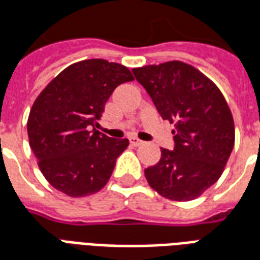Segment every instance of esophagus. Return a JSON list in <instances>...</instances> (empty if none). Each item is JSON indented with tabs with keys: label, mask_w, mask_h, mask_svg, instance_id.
Returning <instances> with one entry per match:
<instances>
[{
	"label": "esophagus",
	"mask_w": 260,
	"mask_h": 260,
	"mask_svg": "<svg viewBox=\"0 0 260 260\" xmlns=\"http://www.w3.org/2000/svg\"><path fill=\"white\" fill-rule=\"evenodd\" d=\"M129 142H131V145H132V146H141V145H143V141L138 139V138H131Z\"/></svg>",
	"instance_id": "1"
}]
</instances>
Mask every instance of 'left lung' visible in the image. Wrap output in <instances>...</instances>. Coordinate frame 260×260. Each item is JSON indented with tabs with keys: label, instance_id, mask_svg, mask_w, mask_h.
Returning a JSON list of instances; mask_svg holds the SVG:
<instances>
[{
	"label": "left lung",
	"instance_id": "obj_1",
	"mask_svg": "<svg viewBox=\"0 0 260 260\" xmlns=\"http://www.w3.org/2000/svg\"><path fill=\"white\" fill-rule=\"evenodd\" d=\"M132 72L161 118L174 124V150L161 149L145 170L149 185L167 199L192 201L223 174L235 141L233 114L217 86L181 61L134 68Z\"/></svg>",
	"mask_w": 260,
	"mask_h": 260
}]
</instances>
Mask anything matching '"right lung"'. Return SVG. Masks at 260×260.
<instances>
[{"label":"right lung","instance_id":"right-lung-1","mask_svg":"<svg viewBox=\"0 0 260 260\" xmlns=\"http://www.w3.org/2000/svg\"><path fill=\"white\" fill-rule=\"evenodd\" d=\"M131 80L124 65L85 59L65 68L37 96L27 118L29 143L55 189L82 198L107 184L129 141L108 138L94 126L114 89Z\"/></svg>","mask_w":260,"mask_h":260}]
</instances>
